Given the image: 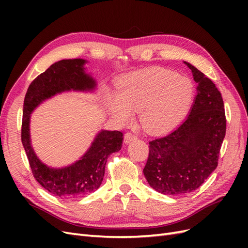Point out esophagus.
I'll list each match as a JSON object with an SVG mask.
<instances>
[{
    "mask_svg": "<svg viewBox=\"0 0 248 248\" xmlns=\"http://www.w3.org/2000/svg\"><path fill=\"white\" fill-rule=\"evenodd\" d=\"M137 139H138L137 134L131 133V132H127L125 136H124V141L126 142V144H128V142H130V141H132L134 140H137Z\"/></svg>",
    "mask_w": 248,
    "mask_h": 248,
    "instance_id": "esophagus-1",
    "label": "esophagus"
}]
</instances>
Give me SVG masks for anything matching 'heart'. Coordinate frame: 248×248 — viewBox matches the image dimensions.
Returning a JSON list of instances; mask_svg holds the SVG:
<instances>
[{
	"label": "heart",
	"instance_id": "b5f03b06",
	"mask_svg": "<svg viewBox=\"0 0 248 248\" xmlns=\"http://www.w3.org/2000/svg\"><path fill=\"white\" fill-rule=\"evenodd\" d=\"M193 98V84L186 77L163 68H145L125 76L117 84V95H108V108L119 122L139 110L140 122L155 133L169 131L182 121Z\"/></svg>",
	"mask_w": 248,
	"mask_h": 248
}]
</instances>
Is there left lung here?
<instances>
[{"instance_id":"left-lung-1","label":"left lung","mask_w":248,"mask_h":248,"mask_svg":"<svg viewBox=\"0 0 248 248\" xmlns=\"http://www.w3.org/2000/svg\"><path fill=\"white\" fill-rule=\"evenodd\" d=\"M197 82V95L184 121L167 136L149 141L144 175L153 189L167 196L186 194L205 182L217 167L226 136V115L213 81L183 62Z\"/></svg>"}]
</instances>
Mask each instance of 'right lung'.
Returning a JSON list of instances; mask_svg holds the SVG:
<instances>
[{
	"label": "right lung",
	"mask_w": 248,
	"mask_h": 248,
	"mask_svg": "<svg viewBox=\"0 0 248 248\" xmlns=\"http://www.w3.org/2000/svg\"><path fill=\"white\" fill-rule=\"evenodd\" d=\"M87 60H61L49 66L30 85L24 101L21 142L35 179L44 189L66 200L78 199L100 187L108 157L121 150L123 133L101 129L79 159L62 168L42 162L32 146L30 123L32 112L41 103L67 92L94 93L97 80L87 72Z\"/></svg>",
	"instance_id": "add662e5"
}]
</instances>
